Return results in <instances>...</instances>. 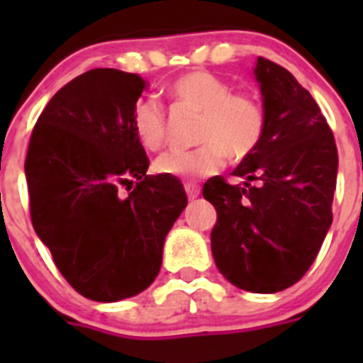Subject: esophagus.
Wrapping results in <instances>:
<instances>
[{
    "mask_svg": "<svg viewBox=\"0 0 363 363\" xmlns=\"http://www.w3.org/2000/svg\"><path fill=\"white\" fill-rule=\"evenodd\" d=\"M185 192L191 200H194V198L200 196V187L196 184H185Z\"/></svg>",
    "mask_w": 363,
    "mask_h": 363,
    "instance_id": "obj_1",
    "label": "esophagus"
}]
</instances>
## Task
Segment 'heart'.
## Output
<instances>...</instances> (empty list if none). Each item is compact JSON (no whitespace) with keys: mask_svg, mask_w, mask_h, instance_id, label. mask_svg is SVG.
I'll use <instances>...</instances> for the list:
<instances>
[{"mask_svg":"<svg viewBox=\"0 0 363 363\" xmlns=\"http://www.w3.org/2000/svg\"><path fill=\"white\" fill-rule=\"evenodd\" d=\"M179 104L201 112L198 149L169 150L156 160V171L191 179L220 171L227 162L243 160L258 147L265 127L262 105L247 94H233L227 82L207 72L192 70L171 85ZM134 133L145 149L156 150L165 142V114L156 98L140 99L133 114Z\"/></svg>","mask_w":363,"mask_h":363,"instance_id":"obj_1","label":"heart"}]
</instances>
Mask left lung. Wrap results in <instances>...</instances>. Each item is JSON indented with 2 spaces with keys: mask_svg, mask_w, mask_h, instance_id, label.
<instances>
[{
  "mask_svg": "<svg viewBox=\"0 0 363 363\" xmlns=\"http://www.w3.org/2000/svg\"><path fill=\"white\" fill-rule=\"evenodd\" d=\"M265 127L258 147L233 171L214 176L203 198L214 205L211 249L220 272L238 289L271 294L296 284L333 223L338 150L318 104L293 74L258 57Z\"/></svg>",
  "mask_w": 363,
  "mask_h": 363,
  "instance_id": "8db88e82",
  "label": "left lung"
}]
</instances>
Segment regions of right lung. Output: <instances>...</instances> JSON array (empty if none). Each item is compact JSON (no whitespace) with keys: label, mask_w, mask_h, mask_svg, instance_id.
<instances>
[{"label":"right lung","mask_w":363,"mask_h":363,"mask_svg":"<svg viewBox=\"0 0 363 363\" xmlns=\"http://www.w3.org/2000/svg\"><path fill=\"white\" fill-rule=\"evenodd\" d=\"M145 89L138 74L89 70L52 96L28 143L32 225L89 300L145 291L162 267L167 233L187 207L178 178L147 176L149 158L133 125ZM121 184L135 189L123 197Z\"/></svg>","instance_id":"add662e5"}]
</instances>
